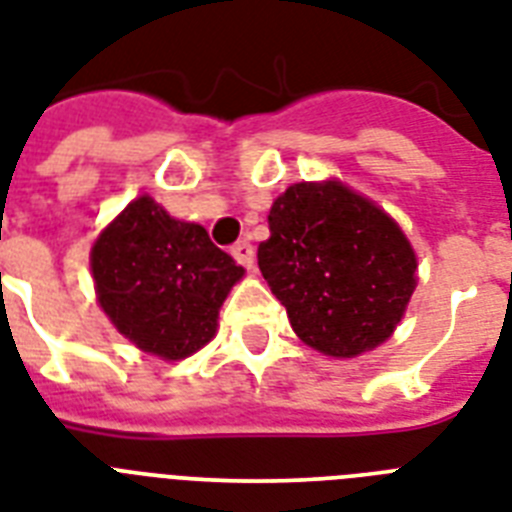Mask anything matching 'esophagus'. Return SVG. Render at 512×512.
<instances>
[{"label": "esophagus", "instance_id": "esophagus-1", "mask_svg": "<svg viewBox=\"0 0 512 512\" xmlns=\"http://www.w3.org/2000/svg\"><path fill=\"white\" fill-rule=\"evenodd\" d=\"M231 255L233 260L239 265H244V268H252V265H255V247H252L249 241H236L231 247Z\"/></svg>", "mask_w": 512, "mask_h": 512}]
</instances>
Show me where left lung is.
Returning <instances> with one entry per match:
<instances>
[{"label":"left lung","instance_id":"obj_1","mask_svg":"<svg viewBox=\"0 0 512 512\" xmlns=\"http://www.w3.org/2000/svg\"><path fill=\"white\" fill-rule=\"evenodd\" d=\"M257 265L311 348L353 358L390 337L414 292L409 241L342 183H295L273 201Z\"/></svg>","mask_w":512,"mask_h":512}]
</instances>
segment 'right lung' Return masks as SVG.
I'll use <instances>...</instances> for the list:
<instances>
[{
  "instance_id": "right-lung-1",
  "label": "right lung",
  "mask_w": 512,
  "mask_h": 512,
  "mask_svg": "<svg viewBox=\"0 0 512 512\" xmlns=\"http://www.w3.org/2000/svg\"><path fill=\"white\" fill-rule=\"evenodd\" d=\"M92 279L108 319L138 348L185 358L212 340L228 289L244 276L196 223L151 196L127 204L92 247Z\"/></svg>"
}]
</instances>
